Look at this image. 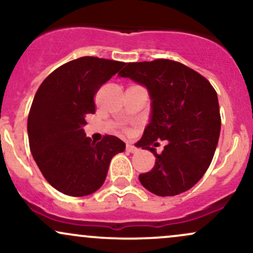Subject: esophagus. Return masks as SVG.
Masks as SVG:
<instances>
[{
    "mask_svg": "<svg viewBox=\"0 0 253 253\" xmlns=\"http://www.w3.org/2000/svg\"><path fill=\"white\" fill-rule=\"evenodd\" d=\"M126 150L128 151V152H130V153H134V152H136V151H138L139 149L135 146V145H133V144H130V143H127V145H126Z\"/></svg>",
    "mask_w": 253,
    "mask_h": 253,
    "instance_id": "esophagus-1",
    "label": "esophagus"
}]
</instances>
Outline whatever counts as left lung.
I'll return each mask as SVG.
<instances>
[{
	"label": "left lung",
	"instance_id": "1",
	"mask_svg": "<svg viewBox=\"0 0 253 253\" xmlns=\"http://www.w3.org/2000/svg\"><path fill=\"white\" fill-rule=\"evenodd\" d=\"M118 76L145 86L151 98L150 121L138 146L150 150L156 164L139 181L158 196L189 190L210 168L219 140L216 91L199 72L169 59L128 63ZM156 140L168 141L161 155L149 146Z\"/></svg>",
	"mask_w": 253,
	"mask_h": 253
}]
</instances>
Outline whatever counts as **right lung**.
<instances>
[{
  "instance_id": "obj_1",
  "label": "right lung",
  "mask_w": 253,
  "mask_h": 253,
  "mask_svg": "<svg viewBox=\"0 0 253 253\" xmlns=\"http://www.w3.org/2000/svg\"><path fill=\"white\" fill-rule=\"evenodd\" d=\"M124 65L81 57L48 75L34 96L27 121L32 156L46 181L65 195L100 189L112 158L126 149L114 135L95 143L83 128L86 115L95 112L94 95Z\"/></svg>"
}]
</instances>
